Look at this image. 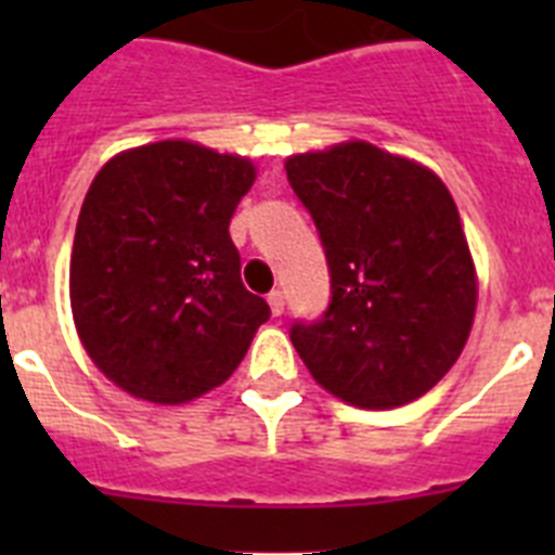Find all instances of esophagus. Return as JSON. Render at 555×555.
I'll use <instances>...</instances> for the list:
<instances>
[{"label": "esophagus", "instance_id": "34e87169", "mask_svg": "<svg viewBox=\"0 0 555 555\" xmlns=\"http://www.w3.org/2000/svg\"><path fill=\"white\" fill-rule=\"evenodd\" d=\"M267 300H269V308H272L274 317H281L283 308H286V300H283V292H281V288H274V292H269Z\"/></svg>", "mask_w": 555, "mask_h": 555}]
</instances>
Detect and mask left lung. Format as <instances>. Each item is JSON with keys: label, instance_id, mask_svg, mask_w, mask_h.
Here are the masks:
<instances>
[{"label": "left lung", "instance_id": "obj_1", "mask_svg": "<svg viewBox=\"0 0 555 555\" xmlns=\"http://www.w3.org/2000/svg\"><path fill=\"white\" fill-rule=\"evenodd\" d=\"M286 175L331 272L325 313L288 327L302 364L358 409L423 397L464 350L478 300L450 191L366 141L294 155Z\"/></svg>", "mask_w": 555, "mask_h": 555}]
</instances>
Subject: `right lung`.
Here are the masks:
<instances>
[{
	"label": "right lung",
	"instance_id": "add662e5",
	"mask_svg": "<svg viewBox=\"0 0 555 555\" xmlns=\"http://www.w3.org/2000/svg\"><path fill=\"white\" fill-rule=\"evenodd\" d=\"M249 160L189 141H158L102 166L72 249V313L91 361L150 403H189L224 384L263 297L242 283L230 217L249 191Z\"/></svg>",
	"mask_w": 555,
	"mask_h": 555
}]
</instances>
